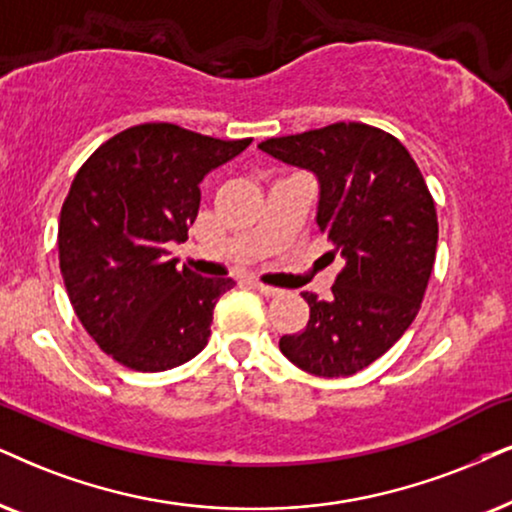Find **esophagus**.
<instances>
[{
  "instance_id": "esophagus-1",
  "label": "esophagus",
  "mask_w": 512,
  "mask_h": 512,
  "mask_svg": "<svg viewBox=\"0 0 512 512\" xmlns=\"http://www.w3.org/2000/svg\"><path fill=\"white\" fill-rule=\"evenodd\" d=\"M252 286H255L257 290H260V293H262L264 297H278V295H283V290H281V288L267 286V283H260V281H255V283H252Z\"/></svg>"
}]
</instances>
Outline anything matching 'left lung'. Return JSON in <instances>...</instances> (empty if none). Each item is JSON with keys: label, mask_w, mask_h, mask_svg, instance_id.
<instances>
[{"label": "left lung", "mask_w": 512, "mask_h": 512, "mask_svg": "<svg viewBox=\"0 0 512 512\" xmlns=\"http://www.w3.org/2000/svg\"><path fill=\"white\" fill-rule=\"evenodd\" d=\"M260 148L319 177L316 224L345 260L331 300L302 293L307 328L283 335L278 347L312 375H354L416 319L437 255L435 200L406 146L364 122H335Z\"/></svg>", "instance_id": "1"}]
</instances>
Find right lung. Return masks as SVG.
<instances>
[{"mask_svg":"<svg viewBox=\"0 0 512 512\" xmlns=\"http://www.w3.org/2000/svg\"><path fill=\"white\" fill-rule=\"evenodd\" d=\"M250 141L146 122L103 141L77 170L58 262L84 331L118 364L158 373L208 345L212 309L234 281L177 269L167 243L189 238L205 174Z\"/></svg>","mask_w":512,"mask_h":512,"instance_id":"add662e5","label":"right lung"}]
</instances>
